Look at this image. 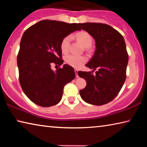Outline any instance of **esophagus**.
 <instances>
[{
	"instance_id": "1",
	"label": "esophagus",
	"mask_w": 147,
	"mask_h": 147,
	"mask_svg": "<svg viewBox=\"0 0 147 147\" xmlns=\"http://www.w3.org/2000/svg\"><path fill=\"white\" fill-rule=\"evenodd\" d=\"M74 72H75V74H76V78H78V71L77 70V69H75V70H74Z\"/></svg>"
}]
</instances>
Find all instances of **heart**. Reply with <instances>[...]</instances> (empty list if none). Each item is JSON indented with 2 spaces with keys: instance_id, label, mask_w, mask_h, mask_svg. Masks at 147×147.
Here are the masks:
<instances>
[{
  "instance_id": "heart-1",
  "label": "heart",
  "mask_w": 147,
  "mask_h": 147,
  "mask_svg": "<svg viewBox=\"0 0 147 147\" xmlns=\"http://www.w3.org/2000/svg\"><path fill=\"white\" fill-rule=\"evenodd\" d=\"M76 38L78 41L84 47H88L91 46L93 42V39L91 35L84 31L78 32L76 34ZM71 37L67 36L62 39L60 44V49L62 53L66 54L69 51V45H70ZM86 58L82 56H76L73 54H69L65 57V62L69 65L73 67L74 68H80L86 63Z\"/></svg>"
}]
</instances>
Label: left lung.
I'll list each match as a JSON object with an SVG mask.
<instances>
[{
    "label": "left lung",
    "mask_w": 147,
    "mask_h": 147,
    "mask_svg": "<svg viewBox=\"0 0 147 147\" xmlns=\"http://www.w3.org/2000/svg\"><path fill=\"white\" fill-rule=\"evenodd\" d=\"M93 37L96 50L86 65L91 72L78 71L86 80V88L80 91L86 102L100 106L109 102L117 95L126 80L128 55L122 35L111 26L102 23L78 24ZM97 68L94 76L93 71Z\"/></svg>",
    "instance_id": "left-lung-1"
}]
</instances>
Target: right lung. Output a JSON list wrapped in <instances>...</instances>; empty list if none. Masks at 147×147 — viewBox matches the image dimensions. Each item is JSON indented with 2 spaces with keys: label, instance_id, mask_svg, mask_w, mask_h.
<instances>
[{
  "label": "right lung",
  "instance_id": "1",
  "mask_svg": "<svg viewBox=\"0 0 147 147\" xmlns=\"http://www.w3.org/2000/svg\"><path fill=\"white\" fill-rule=\"evenodd\" d=\"M76 30H81L76 23L43 20L24 32L17 56L19 82L34 103L42 107L58 104L65 85L75 78L74 69L69 65L55 71L51 65L63 64L61 42Z\"/></svg>",
  "mask_w": 147,
  "mask_h": 147
}]
</instances>
